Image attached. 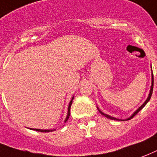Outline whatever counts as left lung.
I'll return each mask as SVG.
<instances>
[{
  "label": "left lung",
  "mask_w": 157,
  "mask_h": 157,
  "mask_svg": "<svg viewBox=\"0 0 157 157\" xmlns=\"http://www.w3.org/2000/svg\"><path fill=\"white\" fill-rule=\"evenodd\" d=\"M153 83H154V78H153L152 70H151V86L150 92H149V95H148V98H147V100L145 101V102L143 103V105H141L140 107L138 108V110H136V111H134V113H133V115H131L130 117L128 118V119H126V120H130V119H132V118H133V116H134V115H135L136 114H137V113L138 112V111H140V110H142V109H143V108L144 107V106H145L146 104H147V103L148 101H150L151 97V95H152V91H153ZM98 110H99V112H100L101 114V115H104V116H105V117H106V118H108V119H110V120H119V119H116V118H115V117H112V116H110V115H106V114H105V113H103L102 111H101V110H99V109H98Z\"/></svg>",
  "instance_id": "8db88e82"
}]
</instances>
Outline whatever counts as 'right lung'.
<instances>
[{
	"label": "right lung",
	"instance_id": "add662e5",
	"mask_svg": "<svg viewBox=\"0 0 157 157\" xmlns=\"http://www.w3.org/2000/svg\"><path fill=\"white\" fill-rule=\"evenodd\" d=\"M73 100H74V97L72 98L71 101H70V104H69V107H68V114H67V117L65 119V123L68 120V119L70 118V107H71V105H72V102H73ZM33 130H36V131H38V132H42V133H48V132H52V131L56 130V129H37V128H31Z\"/></svg>",
	"mask_w": 157,
	"mask_h": 157
}]
</instances>
